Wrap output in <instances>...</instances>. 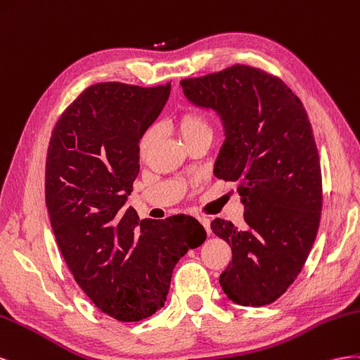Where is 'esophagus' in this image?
Segmentation results:
<instances>
[{"instance_id":"esophagus-1","label":"esophagus","mask_w":360,"mask_h":360,"mask_svg":"<svg viewBox=\"0 0 360 360\" xmlns=\"http://www.w3.org/2000/svg\"><path fill=\"white\" fill-rule=\"evenodd\" d=\"M199 220V223L203 226V228H205V231H207V233L210 235L211 233V229H210V224H211V220L208 219V217H199L198 219Z\"/></svg>"}]
</instances>
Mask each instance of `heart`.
Listing matches in <instances>:
<instances>
[{"instance_id": "obj_1", "label": "heart", "mask_w": 360, "mask_h": 360, "mask_svg": "<svg viewBox=\"0 0 360 360\" xmlns=\"http://www.w3.org/2000/svg\"><path fill=\"white\" fill-rule=\"evenodd\" d=\"M176 128L179 131V136L184 140V143H190L193 140H198L202 137H212V129L208 119L202 116L200 112L188 111L184 112L176 119ZM153 139H155V131L152 128L148 129L145 134H143L140 140V153L141 157L146 155V152L152 146Z\"/></svg>"}]
</instances>
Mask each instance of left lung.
Returning a JSON list of instances; mask_svg holds the SVG:
<instances>
[{"instance_id":"obj_1","label":"left lung","mask_w":360,"mask_h":360,"mask_svg":"<svg viewBox=\"0 0 360 360\" xmlns=\"http://www.w3.org/2000/svg\"><path fill=\"white\" fill-rule=\"evenodd\" d=\"M181 87L194 107L219 116L214 176L237 182L244 205L245 229L211 223L232 249L221 288L241 306L273 303L302 271L320 226L321 169L306 110L282 79L244 65Z\"/></svg>"}]
</instances>
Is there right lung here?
<instances>
[{
  "mask_svg": "<svg viewBox=\"0 0 360 360\" xmlns=\"http://www.w3.org/2000/svg\"><path fill=\"white\" fill-rule=\"evenodd\" d=\"M170 84L87 87L49 140L45 199L53 232L79 288L102 312L140 321L166 302L174 265L207 240L190 215L140 220L127 207L140 172V139Z\"/></svg>",
  "mask_w": 360,
  "mask_h": 360,
  "instance_id": "add662e5",
  "label": "right lung"
}]
</instances>
